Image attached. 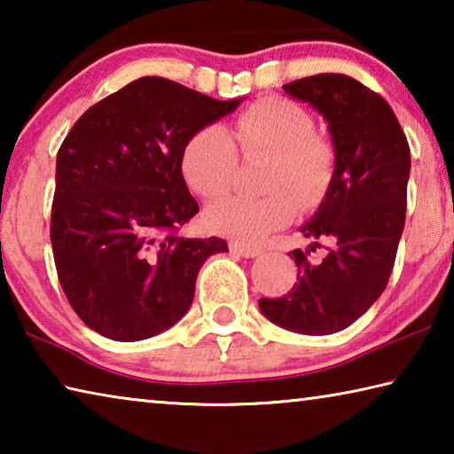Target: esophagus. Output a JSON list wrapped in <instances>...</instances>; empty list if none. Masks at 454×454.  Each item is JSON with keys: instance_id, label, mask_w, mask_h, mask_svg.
I'll list each match as a JSON object with an SVG mask.
<instances>
[{"instance_id": "1", "label": "esophagus", "mask_w": 454, "mask_h": 454, "mask_svg": "<svg viewBox=\"0 0 454 454\" xmlns=\"http://www.w3.org/2000/svg\"><path fill=\"white\" fill-rule=\"evenodd\" d=\"M230 252L236 256H242V258H256L262 254V250H260L258 246L240 244V242H230Z\"/></svg>"}]
</instances>
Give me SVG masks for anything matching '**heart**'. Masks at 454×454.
Instances as JSON below:
<instances>
[{
    "mask_svg": "<svg viewBox=\"0 0 454 454\" xmlns=\"http://www.w3.org/2000/svg\"><path fill=\"white\" fill-rule=\"evenodd\" d=\"M309 112L284 98H266L226 128L206 126L182 150V174L204 198L232 186L238 153H268L258 188L264 196H228L210 204L204 224L214 234L258 242L294 218L296 202L310 208L325 196L334 174V148L314 132Z\"/></svg>",
    "mask_w": 454,
    "mask_h": 454,
    "instance_id": "1",
    "label": "heart"
}]
</instances>
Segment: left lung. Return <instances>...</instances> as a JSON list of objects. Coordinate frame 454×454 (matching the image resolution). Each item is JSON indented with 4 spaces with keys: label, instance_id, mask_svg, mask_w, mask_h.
Segmentation results:
<instances>
[{
    "label": "left lung",
    "instance_id": "8db88e82",
    "mask_svg": "<svg viewBox=\"0 0 454 454\" xmlns=\"http://www.w3.org/2000/svg\"><path fill=\"white\" fill-rule=\"evenodd\" d=\"M317 110L334 145V174L314 216L301 226L306 250H292L298 276L290 294L260 298L264 317L292 333L333 334L379 301L404 230L411 150L393 107L342 74L282 86ZM331 244L317 263L309 252Z\"/></svg>",
    "mask_w": 454,
    "mask_h": 454
}]
</instances>
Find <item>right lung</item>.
<instances>
[{
	"label": "right lung",
	"instance_id": "1",
	"mask_svg": "<svg viewBox=\"0 0 454 454\" xmlns=\"http://www.w3.org/2000/svg\"><path fill=\"white\" fill-rule=\"evenodd\" d=\"M182 83L145 75L91 106L58 152L50 238L58 278L98 334L136 342L190 310L222 238H182L198 202L182 176L190 136L232 114Z\"/></svg>",
	"mask_w": 454,
	"mask_h": 454
}]
</instances>
